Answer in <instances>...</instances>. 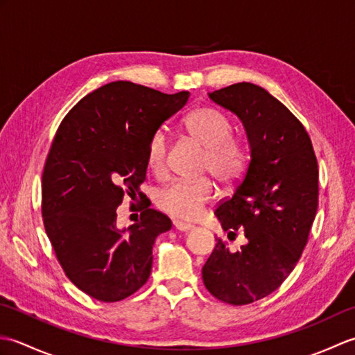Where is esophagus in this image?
<instances>
[{
    "instance_id": "34e87169",
    "label": "esophagus",
    "mask_w": 355,
    "mask_h": 355,
    "mask_svg": "<svg viewBox=\"0 0 355 355\" xmlns=\"http://www.w3.org/2000/svg\"><path fill=\"white\" fill-rule=\"evenodd\" d=\"M173 227H175L180 232H187V230H191L193 225L189 224V223H183V221L175 220V221H173Z\"/></svg>"
}]
</instances>
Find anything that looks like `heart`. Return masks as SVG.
I'll use <instances>...</instances> for the list:
<instances>
[{
	"instance_id": "obj_1",
	"label": "heart",
	"mask_w": 355,
	"mask_h": 355,
	"mask_svg": "<svg viewBox=\"0 0 355 355\" xmlns=\"http://www.w3.org/2000/svg\"><path fill=\"white\" fill-rule=\"evenodd\" d=\"M184 128L206 148L202 171L210 172L223 186L238 183L247 169V153L239 141L232 139L233 126L221 111L197 108L186 116ZM169 137L164 130H157L148 139L145 157L154 173L166 169ZM215 198V187L207 178L178 180L157 193L155 202L163 212L180 220H195Z\"/></svg>"
}]
</instances>
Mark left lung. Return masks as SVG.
Instances as JSON below:
<instances>
[{"label":"left lung","instance_id":"obj_1","mask_svg":"<svg viewBox=\"0 0 355 355\" xmlns=\"http://www.w3.org/2000/svg\"><path fill=\"white\" fill-rule=\"evenodd\" d=\"M243 122L250 162L244 177L216 207L232 253L221 238L202 267V282L221 302L247 305L268 296L296 267L318 212L319 169L299 119L262 87L239 82L209 94Z\"/></svg>","mask_w":355,"mask_h":355}]
</instances>
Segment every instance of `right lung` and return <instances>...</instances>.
<instances>
[{
	"instance_id": "add662e5",
	"label": "right lung",
	"mask_w": 355,
	"mask_h": 355,
	"mask_svg": "<svg viewBox=\"0 0 355 355\" xmlns=\"http://www.w3.org/2000/svg\"><path fill=\"white\" fill-rule=\"evenodd\" d=\"M187 99L189 92L111 82L74 105L51 141L42 172L45 233L65 276L101 302H119L146 284L154 241L172 227L148 206L119 229L117 207L126 195L143 198L148 139Z\"/></svg>"
}]
</instances>
